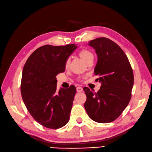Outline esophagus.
<instances>
[{"label": "esophagus", "mask_w": 152, "mask_h": 152, "mask_svg": "<svg viewBox=\"0 0 152 152\" xmlns=\"http://www.w3.org/2000/svg\"><path fill=\"white\" fill-rule=\"evenodd\" d=\"M82 91H83V88H82L81 87L78 86L77 87V92H81Z\"/></svg>", "instance_id": "obj_1"}]
</instances>
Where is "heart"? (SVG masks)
<instances>
[{"label":"heart","instance_id":"1","mask_svg":"<svg viewBox=\"0 0 152 152\" xmlns=\"http://www.w3.org/2000/svg\"><path fill=\"white\" fill-rule=\"evenodd\" d=\"M79 57H80L86 63H88L90 61L94 60V54H93L90 50L87 49H81L80 51L79 52ZM69 64H70V59H69V58H67V59L66 60L65 63V68L69 67Z\"/></svg>","mask_w":152,"mask_h":152}]
</instances>
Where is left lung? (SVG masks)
Returning a JSON list of instances; mask_svg holds the SVG:
<instances>
[{
	"mask_svg": "<svg viewBox=\"0 0 152 152\" xmlns=\"http://www.w3.org/2000/svg\"><path fill=\"white\" fill-rule=\"evenodd\" d=\"M88 45L97 55L94 73L102 86L97 93L83 87L87 96L84 107L92 120L110 123L121 115L131 99L134 73L126 53L115 42L100 37Z\"/></svg>",
	"mask_w": 152,
	"mask_h": 152,
	"instance_id": "left-lung-1",
	"label": "left lung"
}]
</instances>
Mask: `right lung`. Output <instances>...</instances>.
Returning a JSON list of instances; mask_svg holds the SVG:
<instances>
[{
    "label": "right lung",
    "instance_id": "add662e5",
    "mask_svg": "<svg viewBox=\"0 0 152 152\" xmlns=\"http://www.w3.org/2000/svg\"><path fill=\"white\" fill-rule=\"evenodd\" d=\"M77 46L38 48L28 58L23 67L21 95L34 120L42 126L58 129L68 123L76 88L57 89L56 76L65 71L66 60Z\"/></svg>",
    "mask_w": 152,
    "mask_h": 152
}]
</instances>
